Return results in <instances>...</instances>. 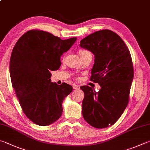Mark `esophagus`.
<instances>
[{"instance_id": "34e87169", "label": "esophagus", "mask_w": 150, "mask_h": 150, "mask_svg": "<svg viewBox=\"0 0 150 150\" xmlns=\"http://www.w3.org/2000/svg\"><path fill=\"white\" fill-rule=\"evenodd\" d=\"M73 88L74 90H79V89H80V86L77 85V84H73Z\"/></svg>"}]
</instances>
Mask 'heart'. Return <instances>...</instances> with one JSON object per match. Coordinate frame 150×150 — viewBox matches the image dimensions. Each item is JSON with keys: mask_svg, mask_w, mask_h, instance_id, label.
I'll return each instance as SVG.
<instances>
[{"mask_svg": "<svg viewBox=\"0 0 150 150\" xmlns=\"http://www.w3.org/2000/svg\"><path fill=\"white\" fill-rule=\"evenodd\" d=\"M79 54L81 58L84 56L87 55V54H91L90 53V52L86 50H84V49H80V50H79Z\"/></svg>", "mask_w": 150, "mask_h": 150, "instance_id": "obj_1", "label": "heart"}]
</instances>
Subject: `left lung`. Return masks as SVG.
<instances>
[{
  "label": "left lung",
  "instance_id": "obj_1",
  "mask_svg": "<svg viewBox=\"0 0 150 150\" xmlns=\"http://www.w3.org/2000/svg\"><path fill=\"white\" fill-rule=\"evenodd\" d=\"M80 46L94 55L91 81L101 86L97 92L91 86H81L83 118L97 129L106 128L120 118L129 103L134 77L131 56L121 38L108 29L89 35Z\"/></svg>",
  "mask_w": 150,
  "mask_h": 150
}]
</instances>
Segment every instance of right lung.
<instances>
[{
  "label": "right lung",
  "mask_w": 150,
  "mask_h": 150,
  "mask_svg": "<svg viewBox=\"0 0 150 150\" xmlns=\"http://www.w3.org/2000/svg\"><path fill=\"white\" fill-rule=\"evenodd\" d=\"M76 40H62L33 29L24 33L13 48L10 62L12 86L23 113L36 125L47 126L62 115V103L73 88L65 83L51 82L50 71L59 69L61 56Z\"/></svg>",
  "instance_id": "right-lung-1"
}]
</instances>
